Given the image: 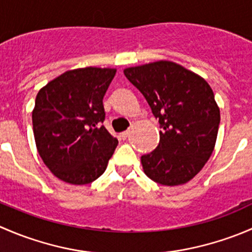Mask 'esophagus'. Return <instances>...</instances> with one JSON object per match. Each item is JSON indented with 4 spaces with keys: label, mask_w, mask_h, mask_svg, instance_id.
Returning <instances> with one entry per match:
<instances>
[{
    "label": "esophagus",
    "mask_w": 252,
    "mask_h": 252,
    "mask_svg": "<svg viewBox=\"0 0 252 252\" xmlns=\"http://www.w3.org/2000/svg\"><path fill=\"white\" fill-rule=\"evenodd\" d=\"M128 136H129V130L123 131V133H121V138L123 139V140H126V139L128 138Z\"/></svg>",
    "instance_id": "1"
}]
</instances>
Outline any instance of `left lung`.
I'll return each mask as SVG.
<instances>
[{"label": "left lung", "mask_w": 252, "mask_h": 252, "mask_svg": "<svg viewBox=\"0 0 252 252\" xmlns=\"http://www.w3.org/2000/svg\"><path fill=\"white\" fill-rule=\"evenodd\" d=\"M159 123L158 146L141 156L145 174L162 185L195 177L215 149L220 108L207 81L169 61L124 69Z\"/></svg>", "instance_id": "left-lung-1"}]
</instances>
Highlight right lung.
Listing matches in <instances>:
<instances>
[{
  "label": "right lung",
  "instance_id": "obj_1",
  "mask_svg": "<svg viewBox=\"0 0 252 252\" xmlns=\"http://www.w3.org/2000/svg\"><path fill=\"white\" fill-rule=\"evenodd\" d=\"M116 75L111 68L68 70L37 93L32 130L37 151L51 172L84 185L106 171L118 140L102 126L103 96Z\"/></svg>",
  "mask_w": 252,
  "mask_h": 252
}]
</instances>
